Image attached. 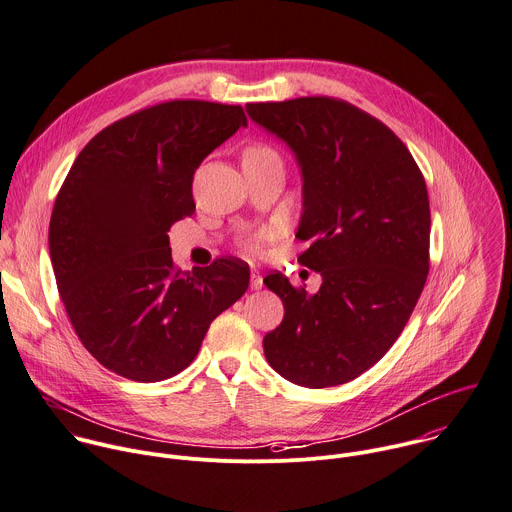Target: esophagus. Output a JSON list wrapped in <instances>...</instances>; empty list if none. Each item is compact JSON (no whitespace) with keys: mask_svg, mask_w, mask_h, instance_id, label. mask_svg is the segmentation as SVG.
<instances>
[{"mask_svg":"<svg viewBox=\"0 0 512 512\" xmlns=\"http://www.w3.org/2000/svg\"><path fill=\"white\" fill-rule=\"evenodd\" d=\"M263 287V277L259 271H251V289H261Z\"/></svg>","mask_w":512,"mask_h":512,"instance_id":"34e87169","label":"esophagus"}]
</instances>
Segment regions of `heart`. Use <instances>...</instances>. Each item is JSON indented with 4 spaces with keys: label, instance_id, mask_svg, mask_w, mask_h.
Wrapping results in <instances>:
<instances>
[{
    "label": "heart",
    "instance_id": "1",
    "mask_svg": "<svg viewBox=\"0 0 512 512\" xmlns=\"http://www.w3.org/2000/svg\"><path fill=\"white\" fill-rule=\"evenodd\" d=\"M245 152H249V154H271L273 150L271 148H267V146H261V144H255V146H251V148H247ZM245 249L249 251V253H259V249H261V237H249L247 241H245Z\"/></svg>",
    "mask_w": 512,
    "mask_h": 512
}]
</instances>
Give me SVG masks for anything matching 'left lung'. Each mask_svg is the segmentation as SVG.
<instances>
[{
	"mask_svg": "<svg viewBox=\"0 0 512 512\" xmlns=\"http://www.w3.org/2000/svg\"><path fill=\"white\" fill-rule=\"evenodd\" d=\"M295 152L303 177L297 261L321 273L307 295L281 273L263 283L283 321L265 335L269 366L305 388L370 370L408 323L430 269V203L406 144L378 118L329 96L247 104Z\"/></svg>",
	"mask_w": 512,
	"mask_h": 512,
	"instance_id": "8db88e82",
	"label": "left lung"
}]
</instances>
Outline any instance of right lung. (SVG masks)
Masks as SVG:
<instances>
[{
	"instance_id": "obj_1",
	"label": "right lung",
	"mask_w": 512,
	"mask_h": 512,
	"mask_svg": "<svg viewBox=\"0 0 512 512\" xmlns=\"http://www.w3.org/2000/svg\"><path fill=\"white\" fill-rule=\"evenodd\" d=\"M241 126V106L168 100L106 126L74 160L50 219V257L76 335L110 372L177 376L247 291L249 265L221 257L181 271L166 235L195 213L199 164Z\"/></svg>"
}]
</instances>
